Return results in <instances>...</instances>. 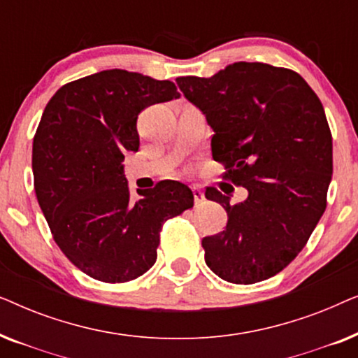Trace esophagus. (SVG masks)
I'll use <instances>...</instances> for the list:
<instances>
[{"label": "esophagus", "instance_id": "34e87169", "mask_svg": "<svg viewBox=\"0 0 358 358\" xmlns=\"http://www.w3.org/2000/svg\"><path fill=\"white\" fill-rule=\"evenodd\" d=\"M192 192H194V200H195V205H200L203 202V199H205V195H203V190L200 189V187H197V185H194L192 187Z\"/></svg>", "mask_w": 358, "mask_h": 358}]
</instances>
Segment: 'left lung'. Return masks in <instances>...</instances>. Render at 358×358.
Here are the masks:
<instances>
[{"label": "left lung", "instance_id": "1", "mask_svg": "<svg viewBox=\"0 0 358 358\" xmlns=\"http://www.w3.org/2000/svg\"><path fill=\"white\" fill-rule=\"evenodd\" d=\"M176 83L215 131L223 179L248 189L236 205L205 190L228 213L224 231L202 239L205 262L239 285L271 278L305 248L326 210L332 136L324 107L296 71L259 62Z\"/></svg>", "mask_w": 358, "mask_h": 358}]
</instances>
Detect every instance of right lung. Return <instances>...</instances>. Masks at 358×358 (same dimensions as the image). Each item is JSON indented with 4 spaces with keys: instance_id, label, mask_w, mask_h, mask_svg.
Listing matches in <instances>:
<instances>
[{
    "instance_id": "1",
    "label": "right lung",
    "mask_w": 358,
    "mask_h": 358,
    "mask_svg": "<svg viewBox=\"0 0 358 358\" xmlns=\"http://www.w3.org/2000/svg\"><path fill=\"white\" fill-rule=\"evenodd\" d=\"M173 81L106 70L62 86L43 110L32 145L34 189L53 239L96 280L124 283L156 262L166 220L194 207L178 180L130 195L127 151H138V114L178 99Z\"/></svg>"
}]
</instances>
